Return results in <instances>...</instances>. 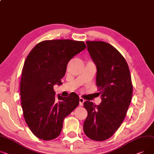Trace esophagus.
<instances>
[{
  "label": "esophagus",
  "mask_w": 154,
  "mask_h": 154,
  "mask_svg": "<svg viewBox=\"0 0 154 154\" xmlns=\"http://www.w3.org/2000/svg\"><path fill=\"white\" fill-rule=\"evenodd\" d=\"M85 101V100L82 98H79V103H80V106H83L84 105V102Z\"/></svg>",
  "instance_id": "34e87169"
}]
</instances>
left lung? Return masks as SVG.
<instances>
[{
	"mask_svg": "<svg viewBox=\"0 0 154 154\" xmlns=\"http://www.w3.org/2000/svg\"><path fill=\"white\" fill-rule=\"evenodd\" d=\"M86 43L97 66L96 84L102 101L99 105L84 102L88 115L84 131L90 139L103 141L113 135L125 119L133 87L126 61L115 47L101 41Z\"/></svg>",
	"mask_w": 154,
	"mask_h": 154,
	"instance_id": "obj_1",
	"label": "left lung"
}]
</instances>
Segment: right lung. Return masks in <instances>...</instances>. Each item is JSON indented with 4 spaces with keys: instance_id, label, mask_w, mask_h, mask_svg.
I'll use <instances>...</instances> for the list:
<instances>
[{
    "instance_id": "right-lung-1",
    "label": "right lung",
    "mask_w": 154,
    "mask_h": 154,
    "mask_svg": "<svg viewBox=\"0 0 154 154\" xmlns=\"http://www.w3.org/2000/svg\"><path fill=\"white\" fill-rule=\"evenodd\" d=\"M86 48L84 42L70 39L46 40L37 44L28 55L20 81V96L25 122L40 139L59 136L63 121L79 104L75 93L58 95L53 87L62 84L69 60Z\"/></svg>"
}]
</instances>
